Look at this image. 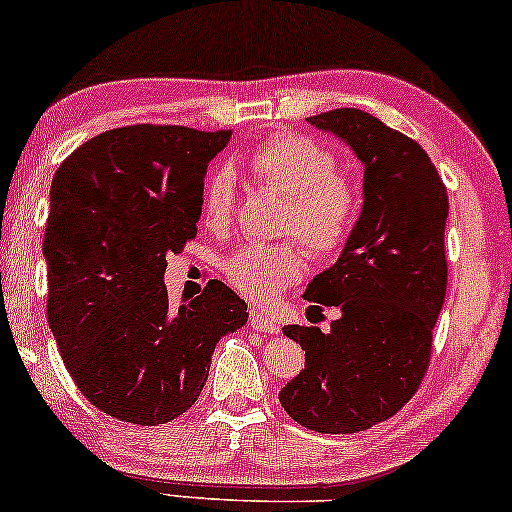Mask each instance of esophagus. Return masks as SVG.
Here are the masks:
<instances>
[{
	"label": "esophagus",
	"instance_id": "1",
	"mask_svg": "<svg viewBox=\"0 0 512 512\" xmlns=\"http://www.w3.org/2000/svg\"><path fill=\"white\" fill-rule=\"evenodd\" d=\"M250 326L259 333H278L280 331V322L266 315V312L253 308L250 310Z\"/></svg>",
	"mask_w": 512,
	"mask_h": 512
}]
</instances>
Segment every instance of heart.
<instances>
[{
    "label": "heart",
    "mask_w": 512,
    "mask_h": 512,
    "mask_svg": "<svg viewBox=\"0 0 512 512\" xmlns=\"http://www.w3.org/2000/svg\"><path fill=\"white\" fill-rule=\"evenodd\" d=\"M257 181L287 195L282 234H296L317 259L345 248L361 216V188L352 174L338 167V158L324 144L305 135H271L250 156ZM236 207V179L230 167H216L204 183L202 211L207 225L223 230ZM299 243H248L227 257L225 278L257 303H271L303 276Z\"/></svg>",
    "instance_id": "1"
}]
</instances>
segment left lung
Wrapping results in <instances>:
<instances>
[{
  "mask_svg": "<svg viewBox=\"0 0 512 512\" xmlns=\"http://www.w3.org/2000/svg\"><path fill=\"white\" fill-rule=\"evenodd\" d=\"M305 121L363 163V209L338 262L303 294L310 308L340 310L331 331L282 329L305 368L278 398L308 430L352 434L398 414L421 386L446 299L448 193L421 144L372 114L338 108Z\"/></svg>",
  "mask_w": 512,
  "mask_h": 512,
  "instance_id": "left-lung-1",
  "label": "left lung"
}]
</instances>
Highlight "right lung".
Masks as SVG:
<instances>
[{"label":"right lung","instance_id":"obj_1","mask_svg":"<svg viewBox=\"0 0 512 512\" xmlns=\"http://www.w3.org/2000/svg\"><path fill=\"white\" fill-rule=\"evenodd\" d=\"M232 131L137 124L91 137L52 177L48 322L68 375L108 416L170 423L200 398L248 305L209 280L172 308L165 255L195 239L204 177Z\"/></svg>","mask_w":512,"mask_h":512}]
</instances>
